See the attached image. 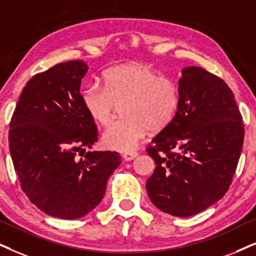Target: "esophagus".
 Listing matches in <instances>:
<instances>
[{
    "instance_id": "1",
    "label": "esophagus",
    "mask_w": 256,
    "mask_h": 256,
    "mask_svg": "<svg viewBox=\"0 0 256 256\" xmlns=\"http://www.w3.org/2000/svg\"><path fill=\"white\" fill-rule=\"evenodd\" d=\"M137 156H138V152H126V154H122V157H124V160L126 162H130L132 160H134Z\"/></svg>"
}]
</instances>
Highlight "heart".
<instances>
[{"mask_svg":"<svg viewBox=\"0 0 256 256\" xmlns=\"http://www.w3.org/2000/svg\"><path fill=\"white\" fill-rule=\"evenodd\" d=\"M84 108L96 124L111 122L118 106L124 105L126 119L105 128L102 140L106 148L131 152L148 130L157 132L169 126L180 104L178 85L160 76L146 64H128L104 74V86L90 84L82 93Z\"/></svg>","mask_w":256,"mask_h":256,"instance_id":"heart-1","label":"heart"}]
</instances>
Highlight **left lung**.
Wrapping results in <instances>:
<instances>
[{"instance_id": "obj_1", "label": "left lung", "mask_w": 256, "mask_h": 256, "mask_svg": "<svg viewBox=\"0 0 256 256\" xmlns=\"http://www.w3.org/2000/svg\"><path fill=\"white\" fill-rule=\"evenodd\" d=\"M178 88L176 117L146 148L156 164L146 190L162 212L188 218L227 192L244 146V125L221 78L190 66L182 70Z\"/></svg>"}]
</instances>
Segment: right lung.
<instances>
[{
	"mask_svg": "<svg viewBox=\"0 0 256 256\" xmlns=\"http://www.w3.org/2000/svg\"><path fill=\"white\" fill-rule=\"evenodd\" d=\"M87 64L61 62L32 78L12 113L9 150L21 188L44 214L80 218L104 197L120 164L116 151L87 152L98 140L80 94Z\"/></svg>",
	"mask_w": 256,
	"mask_h": 256,
	"instance_id": "add662e5",
	"label": "right lung"
}]
</instances>
